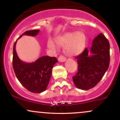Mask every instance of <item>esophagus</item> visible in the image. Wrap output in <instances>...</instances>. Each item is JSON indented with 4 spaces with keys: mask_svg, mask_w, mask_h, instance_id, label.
<instances>
[{
    "mask_svg": "<svg viewBox=\"0 0 120 120\" xmlns=\"http://www.w3.org/2000/svg\"><path fill=\"white\" fill-rule=\"evenodd\" d=\"M58 61L59 62H65L66 61V58L63 56H59V57L58 58Z\"/></svg>",
    "mask_w": 120,
    "mask_h": 120,
    "instance_id": "1",
    "label": "esophagus"
}]
</instances>
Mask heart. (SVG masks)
Wrapping results in <instances>:
<instances>
[{"mask_svg": "<svg viewBox=\"0 0 120 120\" xmlns=\"http://www.w3.org/2000/svg\"><path fill=\"white\" fill-rule=\"evenodd\" d=\"M86 35L83 31L68 32L55 38L57 46L64 47V52L67 55L74 56L83 52L86 43ZM47 47L52 49H56V46L51 40L47 42Z\"/></svg>", "mask_w": 120, "mask_h": 120, "instance_id": "obj_1", "label": "heart"}]
</instances>
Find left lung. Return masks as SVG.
I'll return each mask as SVG.
<instances>
[{
  "mask_svg": "<svg viewBox=\"0 0 120 120\" xmlns=\"http://www.w3.org/2000/svg\"><path fill=\"white\" fill-rule=\"evenodd\" d=\"M109 49L108 41L100 33L94 39L90 49L86 48L75 57L78 71L73 81L77 88L89 90L99 82L109 65Z\"/></svg>",
  "mask_w": 120,
  "mask_h": 120,
  "instance_id": "8db88e82",
  "label": "left lung"
}]
</instances>
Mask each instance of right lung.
Listing matches in <instances>:
<instances>
[{"mask_svg": "<svg viewBox=\"0 0 120 120\" xmlns=\"http://www.w3.org/2000/svg\"><path fill=\"white\" fill-rule=\"evenodd\" d=\"M39 30L26 31L20 35L35 37ZM16 41L13 46V68L18 80L30 92L40 93L47 89L52 74L53 65L57 63L55 57L43 56L32 63H25L18 57L16 51Z\"/></svg>", "mask_w": 120, "mask_h": 120, "instance_id": "obj_1", "label": "right lung"}]
</instances>
